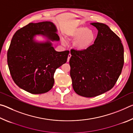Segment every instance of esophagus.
Listing matches in <instances>:
<instances>
[{"instance_id":"34e87169","label":"esophagus","mask_w":133,"mask_h":133,"mask_svg":"<svg viewBox=\"0 0 133 133\" xmlns=\"http://www.w3.org/2000/svg\"><path fill=\"white\" fill-rule=\"evenodd\" d=\"M71 56V54H70V53H69V55H68V58H67V62H69V60H70V58Z\"/></svg>"}]
</instances>
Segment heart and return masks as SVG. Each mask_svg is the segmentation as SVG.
Listing matches in <instances>:
<instances>
[{
    "instance_id": "1",
    "label": "heart",
    "mask_w": 133,
    "mask_h": 133,
    "mask_svg": "<svg viewBox=\"0 0 133 133\" xmlns=\"http://www.w3.org/2000/svg\"><path fill=\"white\" fill-rule=\"evenodd\" d=\"M65 36L69 40H74L73 46L78 51L87 50L93 45L96 38V33L84 26L67 29L65 31ZM62 42L66 43L64 38H62Z\"/></svg>"
}]
</instances>
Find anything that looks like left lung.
I'll return each instance as SVG.
<instances>
[{
	"label": "left lung",
	"mask_w": 133,
	"mask_h": 133,
	"mask_svg": "<svg viewBox=\"0 0 133 133\" xmlns=\"http://www.w3.org/2000/svg\"><path fill=\"white\" fill-rule=\"evenodd\" d=\"M90 24L98 30L94 44L84 51L72 49L69 61L73 88L85 97L111 90L124 65V48L118 36L104 23Z\"/></svg>",
	"instance_id": "8db88e82"
}]
</instances>
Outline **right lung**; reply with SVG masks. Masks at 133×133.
<instances>
[{
	"label": "right lung",
	"instance_id": "add662e5",
	"mask_svg": "<svg viewBox=\"0 0 133 133\" xmlns=\"http://www.w3.org/2000/svg\"><path fill=\"white\" fill-rule=\"evenodd\" d=\"M57 29L51 22L30 23L18 30L8 51V64L13 81L31 94L52 89L56 70L66 63L69 51H57L52 43L59 42ZM45 39L38 41L36 37Z\"/></svg>",
	"mask_w": 133,
	"mask_h": 133
}]
</instances>
